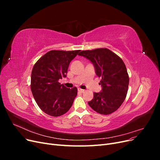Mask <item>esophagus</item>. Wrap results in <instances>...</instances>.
<instances>
[{
    "label": "esophagus",
    "mask_w": 160,
    "mask_h": 160,
    "mask_svg": "<svg viewBox=\"0 0 160 160\" xmlns=\"http://www.w3.org/2000/svg\"><path fill=\"white\" fill-rule=\"evenodd\" d=\"M78 91L81 92V93H83V92L85 91V90L84 89H82L81 88H78Z\"/></svg>",
    "instance_id": "34e87169"
}]
</instances>
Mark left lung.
Returning a JSON list of instances; mask_svg holds the SVG:
<instances>
[{
  "instance_id": "obj_1",
  "label": "left lung",
  "mask_w": 160,
  "mask_h": 160,
  "mask_svg": "<svg viewBox=\"0 0 160 160\" xmlns=\"http://www.w3.org/2000/svg\"><path fill=\"white\" fill-rule=\"evenodd\" d=\"M79 55L90 60L97 75L101 77L99 84L102 91L94 93L93 99L88 104L98 113H113L123 103L128 93L129 79L124 62L106 48L81 51Z\"/></svg>"
}]
</instances>
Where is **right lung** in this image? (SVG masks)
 Instances as JSON below:
<instances>
[{"label":"right lung","mask_w":160,"mask_h":160,"mask_svg":"<svg viewBox=\"0 0 160 160\" xmlns=\"http://www.w3.org/2000/svg\"><path fill=\"white\" fill-rule=\"evenodd\" d=\"M79 51L52 50L34 65L31 79L32 95L43 112L52 117L67 113L77 95V88H67L59 80L66 77L70 62Z\"/></svg>","instance_id":"1"}]
</instances>
